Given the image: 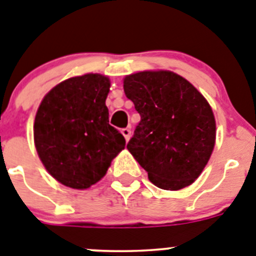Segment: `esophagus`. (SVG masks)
<instances>
[{"mask_svg": "<svg viewBox=\"0 0 256 256\" xmlns=\"http://www.w3.org/2000/svg\"><path fill=\"white\" fill-rule=\"evenodd\" d=\"M121 132H122V135H124V138H125L126 139V142H128V139H130V136H131V130L128 128H122V130H121Z\"/></svg>", "mask_w": 256, "mask_h": 256, "instance_id": "1", "label": "esophagus"}]
</instances>
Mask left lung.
<instances>
[{"mask_svg": "<svg viewBox=\"0 0 256 256\" xmlns=\"http://www.w3.org/2000/svg\"><path fill=\"white\" fill-rule=\"evenodd\" d=\"M124 90L140 114L128 149L164 190L191 185L216 144V120L194 85L172 71H142L124 79Z\"/></svg>", "mask_w": 256, "mask_h": 256, "instance_id": "obj_1", "label": "left lung"}]
</instances>
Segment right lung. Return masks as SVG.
I'll use <instances>...</instances> for the list:
<instances>
[{"label":"right lung","mask_w":256,"mask_h":256,"mask_svg":"<svg viewBox=\"0 0 256 256\" xmlns=\"http://www.w3.org/2000/svg\"><path fill=\"white\" fill-rule=\"evenodd\" d=\"M110 86L100 74L70 78L50 89L39 106L34 144L46 170L62 185L90 188L125 149V138L108 120Z\"/></svg>","instance_id":"1"}]
</instances>
